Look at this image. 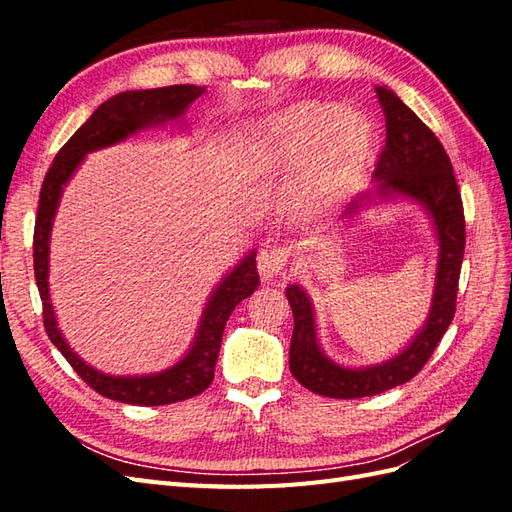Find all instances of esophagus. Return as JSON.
I'll list each match as a JSON object with an SVG mask.
<instances>
[{"mask_svg": "<svg viewBox=\"0 0 512 512\" xmlns=\"http://www.w3.org/2000/svg\"><path fill=\"white\" fill-rule=\"evenodd\" d=\"M258 273L262 280H275L284 275L288 265V250L277 243H265L258 250Z\"/></svg>", "mask_w": 512, "mask_h": 512, "instance_id": "1", "label": "esophagus"}]
</instances>
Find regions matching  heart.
<instances>
[{"mask_svg": "<svg viewBox=\"0 0 512 512\" xmlns=\"http://www.w3.org/2000/svg\"><path fill=\"white\" fill-rule=\"evenodd\" d=\"M239 151L252 170H294L288 207L314 222L335 211L365 177L374 156V128L335 104L288 108L262 128L239 134Z\"/></svg>", "mask_w": 512, "mask_h": 512, "instance_id": "b5f03b06", "label": "heart"}]
</instances>
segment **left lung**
<instances>
[{"mask_svg":"<svg viewBox=\"0 0 512 512\" xmlns=\"http://www.w3.org/2000/svg\"><path fill=\"white\" fill-rule=\"evenodd\" d=\"M376 96L386 119V143L374 170L376 192L380 196L397 194L414 198L431 213L440 241L436 290H433L427 324L406 350L382 365L348 369L322 354L316 339L314 309L305 290L297 284L286 288L294 316L290 374L305 389L333 399L380 395L412 380L425 367L453 322L463 250H466V218H463L461 194L453 164L438 136L391 89L378 85ZM361 203H369V194L361 198ZM356 209H359V200H354L346 215H352Z\"/></svg>","mask_w":512,"mask_h":512,"instance_id":"obj_1","label":"left lung"}]
</instances>
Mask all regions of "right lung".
<instances>
[{
	"mask_svg": "<svg viewBox=\"0 0 512 512\" xmlns=\"http://www.w3.org/2000/svg\"><path fill=\"white\" fill-rule=\"evenodd\" d=\"M203 87L196 85H170L160 89L143 91H123L100 104L83 126L76 130L70 141L57 151V156L42 181L38 215L34 226V273L36 284L42 299V318L44 329L55 348L64 354V359L72 365L91 389L102 397L121 401V404L134 406H166L175 401L190 399L203 393L213 382V369L218 361L222 333L226 322L243 299L260 286V277L256 269V254L245 256L241 265L232 269L226 280L213 292V297L200 320V329L194 339V346L183 359L156 376H134V378H115L106 376L89 367L76 356L66 339L57 329V320L53 314V305L49 299V239L51 224L57 211V203L66 181L72 177L76 166L81 164L85 153L96 151L108 145H115L130 134L143 130L156 123L177 119L185 113L198 96H203Z\"/></svg>",
	"mask_w": 512,
	"mask_h": 512,
	"instance_id": "add662e5",
	"label": "right lung"
}]
</instances>
